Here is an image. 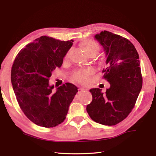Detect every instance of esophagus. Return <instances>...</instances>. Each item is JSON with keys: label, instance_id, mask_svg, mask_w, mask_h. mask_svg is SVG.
I'll return each instance as SVG.
<instances>
[{"label": "esophagus", "instance_id": "obj_1", "mask_svg": "<svg viewBox=\"0 0 156 156\" xmlns=\"http://www.w3.org/2000/svg\"><path fill=\"white\" fill-rule=\"evenodd\" d=\"M87 90H86V89H84V88H80V89H79V93H80V92H84V91H86Z\"/></svg>", "mask_w": 156, "mask_h": 156}]
</instances>
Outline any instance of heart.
Masks as SVG:
<instances>
[{
  "instance_id": "obj_1",
  "label": "heart",
  "mask_w": 156,
  "mask_h": 156,
  "mask_svg": "<svg viewBox=\"0 0 156 156\" xmlns=\"http://www.w3.org/2000/svg\"><path fill=\"white\" fill-rule=\"evenodd\" d=\"M80 47L88 56L91 55H96L100 50V45L98 43L93 39H83L80 43ZM69 53L67 54L68 56ZM93 74V70L91 69L80 70L77 72L74 76V79L79 83L86 84L88 83L90 79V76Z\"/></svg>"
}]
</instances>
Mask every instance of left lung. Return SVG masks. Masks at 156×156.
<instances>
[{
    "instance_id": "1",
    "label": "left lung",
    "mask_w": 156,
    "mask_h": 156,
    "mask_svg": "<svg viewBox=\"0 0 156 156\" xmlns=\"http://www.w3.org/2000/svg\"><path fill=\"white\" fill-rule=\"evenodd\" d=\"M94 38L102 46L107 58V66L102 73L111 87L105 94L100 88L90 89L92 101L87 111L94 121L115 125L131 112L141 90L140 57L133 44L121 35L104 31Z\"/></svg>"
}]
</instances>
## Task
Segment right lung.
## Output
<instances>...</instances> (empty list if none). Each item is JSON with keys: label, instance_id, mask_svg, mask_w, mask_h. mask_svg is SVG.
I'll use <instances>...</instances> for the list:
<instances>
[{"label": "right lung", "instance_id": "right-lung-1", "mask_svg": "<svg viewBox=\"0 0 156 156\" xmlns=\"http://www.w3.org/2000/svg\"><path fill=\"white\" fill-rule=\"evenodd\" d=\"M74 40L60 41L41 36L19 52L11 68V82L20 108L29 120L43 127H54L64 122L69 106L78 92L71 83L64 84L55 92L49 78Z\"/></svg>", "mask_w": 156, "mask_h": 156}]
</instances>
